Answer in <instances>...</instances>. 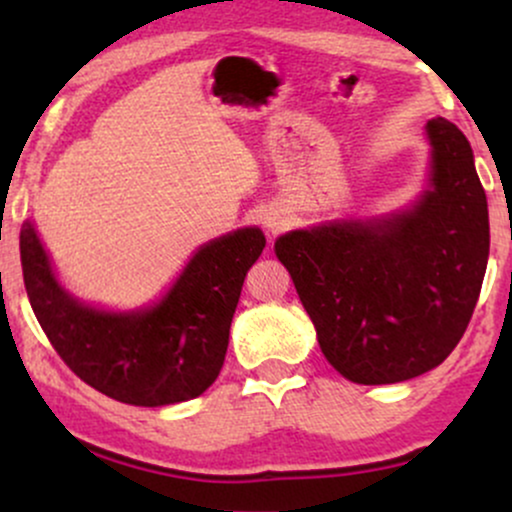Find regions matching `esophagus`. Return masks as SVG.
I'll list each match as a JSON object with an SVG mask.
<instances>
[{"instance_id": "34e87169", "label": "esophagus", "mask_w": 512, "mask_h": 512, "mask_svg": "<svg viewBox=\"0 0 512 512\" xmlns=\"http://www.w3.org/2000/svg\"><path fill=\"white\" fill-rule=\"evenodd\" d=\"M264 223H267V226H269V228H272V231H276V228H279V226H281V221H279V219H276V216H267V221H264Z\"/></svg>"}]
</instances>
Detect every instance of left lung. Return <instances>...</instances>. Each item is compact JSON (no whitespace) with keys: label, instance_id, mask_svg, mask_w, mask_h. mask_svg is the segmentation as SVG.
Wrapping results in <instances>:
<instances>
[{"label":"left lung","instance_id":"left-lung-1","mask_svg":"<svg viewBox=\"0 0 512 512\" xmlns=\"http://www.w3.org/2000/svg\"><path fill=\"white\" fill-rule=\"evenodd\" d=\"M428 137L431 190L407 214L293 231L274 245L322 354L351 383H402L440 366L477 308L486 192L460 129L436 117Z\"/></svg>","mask_w":512,"mask_h":512}]
</instances>
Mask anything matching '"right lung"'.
Here are the masks:
<instances>
[{
  "label": "right lung",
  "mask_w": 512,
  "mask_h": 512,
  "mask_svg": "<svg viewBox=\"0 0 512 512\" xmlns=\"http://www.w3.org/2000/svg\"><path fill=\"white\" fill-rule=\"evenodd\" d=\"M264 245L260 228L211 240L156 308L132 315L86 308L62 291L31 223L19 248L28 301L62 361L117 402L163 407L219 378L245 274Z\"/></svg>",
  "instance_id": "right-lung-1"
}]
</instances>
